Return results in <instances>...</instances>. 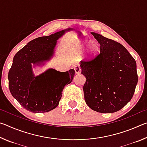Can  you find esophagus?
Returning <instances> with one entry per match:
<instances>
[{
	"label": "esophagus",
	"mask_w": 147,
	"mask_h": 147,
	"mask_svg": "<svg viewBox=\"0 0 147 147\" xmlns=\"http://www.w3.org/2000/svg\"><path fill=\"white\" fill-rule=\"evenodd\" d=\"M81 71H82V69L80 68V67L79 65H76L75 67H74V71H75L76 74L80 73Z\"/></svg>",
	"instance_id": "obj_1"
}]
</instances>
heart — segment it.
I'll return each mask as SVG.
<instances>
[{"label": "heart", "mask_w": 147, "mask_h": 147, "mask_svg": "<svg viewBox=\"0 0 147 147\" xmlns=\"http://www.w3.org/2000/svg\"><path fill=\"white\" fill-rule=\"evenodd\" d=\"M98 50V45L96 43H91V46H90V52H91V54H94L96 53V51H97Z\"/></svg>", "instance_id": "1"}]
</instances>
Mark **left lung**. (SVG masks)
<instances>
[{
    "label": "left lung",
    "instance_id": "1",
    "mask_svg": "<svg viewBox=\"0 0 147 147\" xmlns=\"http://www.w3.org/2000/svg\"><path fill=\"white\" fill-rule=\"evenodd\" d=\"M100 44L96 56L80 61L86 78L84 98L99 113L116 112L132 98L138 81L136 61L121 43L91 32Z\"/></svg>",
    "mask_w": 147,
    "mask_h": 147
}]
</instances>
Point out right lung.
<instances>
[{
	"label": "right lung",
	"instance_id": "1",
	"mask_svg": "<svg viewBox=\"0 0 147 147\" xmlns=\"http://www.w3.org/2000/svg\"><path fill=\"white\" fill-rule=\"evenodd\" d=\"M71 30L34 39L15 55L8 73L9 89L11 95L26 110L45 113L56 108L64 87L73 80L74 69L61 73L49 69L36 76L32 65L49 60L54 53L57 40Z\"/></svg>",
	"mask_w": 147,
	"mask_h": 147
}]
</instances>
